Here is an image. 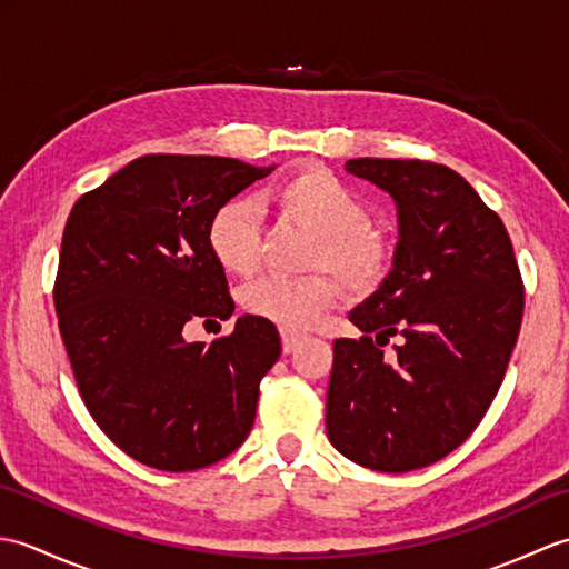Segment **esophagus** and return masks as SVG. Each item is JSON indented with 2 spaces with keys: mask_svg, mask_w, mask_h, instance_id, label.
<instances>
[{
  "mask_svg": "<svg viewBox=\"0 0 569 569\" xmlns=\"http://www.w3.org/2000/svg\"><path fill=\"white\" fill-rule=\"evenodd\" d=\"M300 340H303V335L298 332H288V330H281V342H283V352L291 355L293 349L300 345Z\"/></svg>",
  "mask_w": 569,
  "mask_h": 569,
  "instance_id": "obj_1",
  "label": "esophagus"
}]
</instances>
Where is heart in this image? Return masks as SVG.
I'll list each match as a JSON object with an SVG mask.
<instances>
[{"instance_id":"b5f03b06","label":"heart","mask_w":569,"mask_h":569,"mask_svg":"<svg viewBox=\"0 0 569 569\" xmlns=\"http://www.w3.org/2000/svg\"><path fill=\"white\" fill-rule=\"evenodd\" d=\"M263 202L283 220L318 234L308 253V269L318 273L266 276L251 283L241 298L251 316L288 332L308 330L342 300L340 278L349 291L367 296L391 276L393 239L369 222V208L359 192L325 166L296 168L263 192ZM208 247L227 273L244 278L257 273L261 261L257 204L247 200L220 204L208 222Z\"/></svg>"}]
</instances>
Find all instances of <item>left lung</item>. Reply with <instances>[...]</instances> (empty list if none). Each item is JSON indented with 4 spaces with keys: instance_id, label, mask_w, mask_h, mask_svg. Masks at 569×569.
<instances>
[{
    "instance_id": "8db88e82",
    "label": "left lung",
    "mask_w": 569,
    "mask_h": 569,
    "mask_svg": "<svg viewBox=\"0 0 569 569\" xmlns=\"http://www.w3.org/2000/svg\"><path fill=\"white\" fill-rule=\"evenodd\" d=\"M349 173L398 204L391 276L357 310L359 340H335L330 442L377 471L438 462L487 416L521 330L526 288L511 237L452 168L352 159ZM395 342L393 356L382 347Z\"/></svg>"
}]
</instances>
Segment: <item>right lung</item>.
Returning <instances> with one entry per match:
<instances>
[{
    "label": "right lung",
    "instance_id": "obj_1",
    "mask_svg": "<svg viewBox=\"0 0 569 569\" xmlns=\"http://www.w3.org/2000/svg\"><path fill=\"white\" fill-rule=\"evenodd\" d=\"M266 173L222 156L149 153L72 204L53 283L58 330L82 403L141 465L210 467L253 426L259 383L281 357L273 322L244 316L210 345L183 332L234 312L208 222Z\"/></svg>",
    "mask_w": 569,
    "mask_h": 569
}]
</instances>
